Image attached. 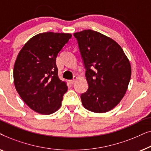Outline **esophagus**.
I'll list each match as a JSON object with an SVG mask.
<instances>
[{"mask_svg": "<svg viewBox=\"0 0 151 151\" xmlns=\"http://www.w3.org/2000/svg\"><path fill=\"white\" fill-rule=\"evenodd\" d=\"M78 79V77L77 76H74L73 77V80H69V83L70 84H73L74 82H76V80Z\"/></svg>", "mask_w": 151, "mask_h": 151, "instance_id": "1", "label": "esophagus"}]
</instances>
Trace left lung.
Returning <instances> with one entry per match:
<instances>
[{
    "instance_id": "1",
    "label": "left lung",
    "mask_w": 151,
    "mask_h": 151,
    "mask_svg": "<svg viewBox=\"0 0 151 151\" xmlns=\"http://www.w3.org/2000/svg\"><path fill=\"white\" fill-rule=\"evenodd\" d=\"M78 41L88 89L81 94L88 111L105 113L119 104L127 91L131 76V65L117 43L96 31L73 34Z\"/></svg>"
}]
</instances>
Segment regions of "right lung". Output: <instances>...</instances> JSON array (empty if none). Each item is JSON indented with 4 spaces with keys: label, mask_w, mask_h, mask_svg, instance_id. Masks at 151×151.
Wrapping results in <instances>:
<instances>
[{
    "label": "right lung",
    "mask_w": 151,
    "mask_h": 151,
    "mask_svg": "<svg viewBox=\"0 0 151 151\" xmlns=\"http://www.w3.org/2000/svg\"><path fill=\"white\" fill-rule=\"evenodd\" d=\"M71 38L69 34L42 33L31 38L18 53L14 85L22 100L37 113L51 114L61 106L67 86L58 78L56 58Z\"/></svg>",
    "instance_id": "1"
}]
</instances>
